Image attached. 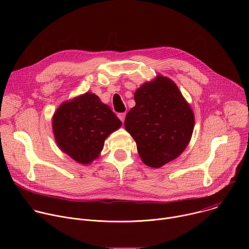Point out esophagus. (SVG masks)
Masks as SVG:
<instances>
[{
    "label": "esophagus",
    "instance_id": "esophagus-1",
    "mask_svg": "<svg viewBox=\"0 0 249 249\" xmlns=\"http://www.w3.org/2000/svg\"><path fill=\"white\" fill-rule=\"evenodd\" d=\"M117 116H118V118H119V119H120V120L123 122V121L125 120V116H126V113H125V112H124V113H118V115H117Z\"/></svg>",
    "mask_w": 249,
    "mask_h": 249
}]
</instances>
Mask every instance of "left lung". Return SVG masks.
I'll use <instances>...</instances> for the list:
<instances>
[{"mask_svg": "<svg viewBox=\"0 0 249 249\" xmlns=\"http://www.w3.org/2000/svg\"><path fill=\"white\" fill-rule=\"evenodd\" d=\"M134 99L136 105L126 115L125 129L135 140L142 161L160 168L188 146L194 112L176 84L161 75L137 89Z\"/></svg>", "mask_w": 249, "mask_h": 249, "instance_id": "left-lung-1", "label": "left lung"}]
</instances>
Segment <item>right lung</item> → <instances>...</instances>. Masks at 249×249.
Listing matches in <instances>:
<instances>
[{"instance_id":"add662e5","label":"right lung","mask_w":249,"mask_h":249,"mask_svg":"<svg viewBox=\"0 0 249 249\" xmlns=\"http://www.w3.org/2000/svg\"><path fill=\"white\" fill-rule=\"evenodd\" d=\"M121 125L109 106L91 92L64 101L52 117L59 149L84 165L100 156L105 139Z\"/></svg>"}]
</instances>
